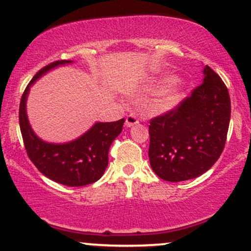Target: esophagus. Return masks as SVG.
I'll return each mask as SVG.
<instances>
[{
    "mask_svg": "<svg viewBox=\"0 0 251 251\" xmlns=\"http://www.w3.org/2000/svg\"><path fill=\"white\" fill-rule=\"evenodd\" d=\"M138 123H139V122H138L137 117H135L134 114H129V116L126 117V122H125V125L127 126V127H132V126L137 125Z\"/></svg>",
    "mask_w": 251,
    "mask_h": 251,
    "instance_id": "34e87169",
    "label": "esophagus"
}]
</instances>
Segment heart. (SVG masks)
<instances>
[{
  "mask_svg": "<svg viewBox=\"0 0 251 251\" xmlns=\"http://www.w3.org/2000/svg\"><path fill=\"white\" fill-rule=\"evenodd\" d=\"M151 92H158L154 101L157 111L168 112L177 107L185 97L186 83L172 75L159 76L150 83Z\"/></svg>",
  "mask_w": 251,
  "mask_h": 251,
  "instance_id": "heart-1",
  "label": "heart"
}]
</instances>
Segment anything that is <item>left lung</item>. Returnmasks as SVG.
I'll return each mask as SVG.
<instances>
[{
	"label": "left lung",
	"mask_w": 251,
	"mask_h": 251,
	"mask_svg": "<svg viewBox=\"0 0 251 251\" xmlns=\"http://www.w3.org/2000/svg\"><path fill=\"white\" fill-rule=\"evenodd\" d=\"M226 86L209 66L203 83L174 111L150 122L149 158L158 177L181 181L200 177L217 162L230 123Z\"/></svg>",
	"instance_id": "left-lung-1"
}]
</instances>
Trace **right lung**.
I'll list each match as a JSON object with an SVG mask.
<instances>
[{"label": "right lung", "instance_id": "right-lung-1", "mask_svg": "<svg viewBox=\"0 0 251 251\" xmlns=\"http://www.w3.org/2000/svg\"><path fill=\"white\" fill-rule=\"evenodd\" d=\"M73 62L61 60L37 72L21 98L19 119L28 157L37 170L62 185L83 186L101 178L108 165L109 146L122 133L125 119L111 123L97 122L76 139L67 143H48L34 132L27 114V99L31 86L50 71Z\"/></svg>", "mask_w": 251, "mask_h": 251}]
</instances>
